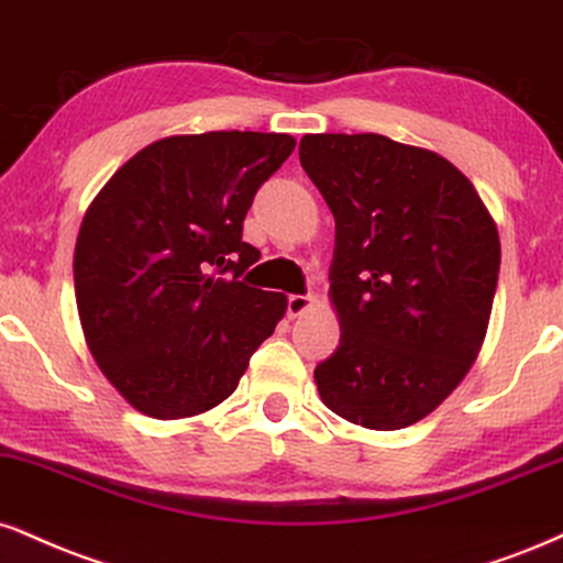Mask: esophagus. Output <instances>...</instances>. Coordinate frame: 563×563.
Wrapping results in <instances>:
<instances>
[{
    "label": "esophagus",
    "instance_id": "34e87169",
    "mask_svg": "<svg viewBox=\"0 0 563 563\" xmlns=\"http://www.w3.org/2000/svg\"><path fill=\"white\" fill-rule=\"evenodd\" d=\"M309 307H314V299H311V296H303V294H290L288 301H286L288 317H299Z\"/></svg>",
    "mask_w": 563,
    "mask_h": 563
}]
</instances>
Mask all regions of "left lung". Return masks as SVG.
I'll return each mask as SVG.
<instances>
[{"instance_id":"left-lung-1","label":"left lung","mask_w":563,"mask_h":563,"mask_svg":"<svg viewBox=\"0 0 563 563\" xmlns=\"http://www.w3.org/2000/svg\"><path fill=\"white\" fill-rule=\"evenodd\" d=\"M299 159L335 217L341 343L317 364V390L362 428H409L475 362L498 286L496 222L475 186L428 148L320 133L303 135Z\"/></svg>"}]
</instances>
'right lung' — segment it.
Instances as JSON below:
<instances>
[{
    "instance_id": "1",
    "label": "right lung",
    "mask_w": 563,
    "mask_h": 563,
    "mask_svg": "<svg viewBox=\"0 0 563 563\" xmlns=\"http://www.w3.org/2000/svg\"><path fill=\"white\" fill-rule=\"evenodd\" d=\"M296 141L212 131L141 148L88 207L76 243V301L93 358L141 415L209 411L239 388L286 296L241 280L256 191Z\"/></svg>"
}]
</instances>
